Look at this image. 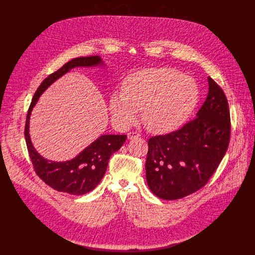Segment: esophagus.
I'll use <instances>...</instances> for the list:
<instances>
[{"label":"esophagus","instance_id":"esophagus-1","mask_svg":"<svg viewBox=\"0 0 255 255\" xmlns=\"http://www.w3.org/2000/svg\"><path fill=\"white\" fill-rule=\"evenodd\" d=\"M140 137V134L137 133V132H129L127 134V138L130 140V139H134V138H138Z\"/></svg>","mask_w":255,"mask_h":255}]
</instances>
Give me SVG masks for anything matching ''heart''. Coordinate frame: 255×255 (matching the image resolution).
<instances>
[{
    "label": "heart",
    "mask_w": 255,
    "mask_h": 255,
    "mask_svg": "<svg viewBox=\"0 0 255 255\" xmlns=\"http://www.w3.org/2000/svg\"><path fill=\"white\" fill-rule=\"evenodd\" d=\"M123 93H113L109 109L114 124L131 126L143 108V123L156 134L169 133L183 125L199 101L196 82L167 67L144 68L128 76Z\"/></svg>",
    "instance_id": "1"
}]
</instances>
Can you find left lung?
<instances>
[{
    "label": "left lung",
    "instance_id": "1",
    "mask_svg": "<svg viewBox=\"0 0 255 255\" xmlns=\"http://www.w3.org/2000/svg\"><path fill=\"white\" fill-rule=\"evenodd\" d=\"M197 118L183 128L148 140L145 170L150 191L162 200L189 196L213 175L230 140V113L222 89L210 77Z\"/></svg>",
    "mask_w": 255,
    "mask_h": 255
}]
</instances>
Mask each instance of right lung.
Returning a JSON list of instances; mask_svg holds the SVG:
<instances>
[{
  "mask_svg": "<svg viewBox=\"0 0 255 255\" xmlns=\"http://www.w3.org/2000/svg\"><path fill=\"white\" fill-rule=\"evenodd\" d=\"M97 66H106L103 59L98 55L77 57L65 63L41 83L32 99L26 118L24 134L35 172L52 189L69 195H85L100 184L106 172L109 159L122 147L126 135H101L72 159L52 161L40 155L33 146L29 134L30 116L40 96L69 70L76 67Z\"/></svg>",
  "mask_w": 255,
  "mask_h": 255,
  "instance_id": "right-lung-1",
  "label": "right lung"
}]
</instances>
